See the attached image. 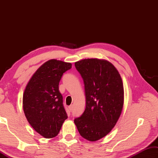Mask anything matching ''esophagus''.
I'll list each match as a JSON object with an SVG mask.
<instances>
[{"instance_id": "esophagus-1", "label": "esophagus", "mask_w": 158, "mask_h": 158, "mask_svg": "<svg viewBox=\"0 0 158 158\" xmlns=\"http://www.w3.org/2000/svg\"><path fill=\"white\" fill-rule=\"evenodd\" d=\"M73 105H71V106H69V110H70V111H73Z\"/></svg>"}]
</instances>
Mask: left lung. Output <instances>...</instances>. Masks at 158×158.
Returning a JSON list of instances; mask_svg holds the SVG:
<instances>
[{
    "instance_id": "1",
    "label": "left lung",
    "mask_w": 158,
    "mask_h": 158,
    "mask_svg": "<svg viewBox=\"0 0 158 158\" xmlns=\"http://www.w3.org/2000/svg\"><path fill=\"white\" fill-rule=\"evenodd\" d=\"M75 66L83 79L86 106L74 122L83 138L95 141L108 134L119 118L123 106L122 80L106 60L83 59Z\"/></svg>"
}]
</instances>
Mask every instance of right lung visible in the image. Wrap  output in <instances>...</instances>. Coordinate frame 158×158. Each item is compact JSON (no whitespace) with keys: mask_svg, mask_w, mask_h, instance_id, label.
Returning <instances> with one entry per match:
<instances>
[{"mask_svg":"<svg viewBox=\"0 0 158 158\" xmlns=\"http://www.w3.org/2000/svg\"><path fill=\"white\" fill-rule=\"evenodd\" d=\"M71 66V63L61 60H48L35 73L24 92L26 118L35 130L45 138L57 135L68 118L59 84Z\"/></svg>","mask_w":158,"mask_h":158,"instance_id":"obj_1","label":"right lung"}]
</instances>
